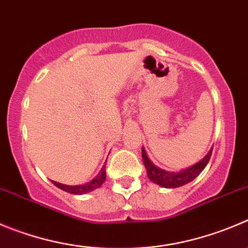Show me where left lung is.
Here are the masks:
<instances>
[{"label":"left lung","mask_w":248,"mask_h":248,"mask_svg":"<svg viewBox=\"0 0 248 248\" xmlns=\"http://www.w3.org/2000/svg\"><path fill=\"white\" fill-rule=\"evenodd\" d=\"M213 150V148H212ZM212 150L208 153L207 155L197 163L196 165L191 166V168L182 170L180 172H169V171L163 170V169L158 168L152 163L149 158H148L147 153H145L144 148H142V158L143 163H144L145 169H147V175L154 184H158L163 187H168V188H175V187L184 186V185L188 184L192 180L200 175L203 171V169L207 166L209 163V159L212 156Z\"/></svg>","instance_id":"obj_1"}]
</instances>
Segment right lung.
<instances>
[{"label": "right lung", "instance_id": "right-lung-1", "mask_svg": "<svg viewBox=\"0 0 248 248\" xmlns=\"http://www.w3.org/2000/svg\"><path fill=\"white\" fill-rule=\"evenodd\" d=\"M105 179H106V171H105V168H103L100 170V172L96 175V177H94L92 181L87 182V184H84V185H78V186H68V185L59 184V182H56V181H52V182H54L55 186H57L59 188L63 189V191L69 192V193H72V194H83V193H88V192H92V191H94V189L99 188V187L104 184Z\"/></svg>", "mask_w": 248, "mask_h": 248}]
</instances>
